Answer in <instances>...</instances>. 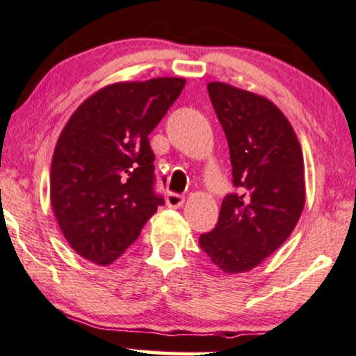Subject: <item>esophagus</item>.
<instances>
[{
	"instance_id": "1",
	"label": "esophagus",
	"mask_w": 356,
	"mask_h": 356,
	"mask_svg": "<svg viewBox=\"0 0 356 356\" xmlns=\"http://www.w3.org/2000/svg\"><path fill=\"white\" fill-rule=\"evenodd\" d=\"M184 202H186V198H184V195H179V193L170 192L165 195V203H168L169 208H181Z\"/></svg>"
}]
</instances>
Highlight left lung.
Segmentation results:
<instances>
[{
  "mask_svg": "<svg viewBox=\"0 0 356 356\" xmlns=\"http://www.w3.org/2000/svg\"><path fill=\"white\" fill-rule=\"evenodd\" d=\"M229 145L233 184L200 248L227 275L244 273L293 233L306 202L305 161L291 123L267 97L226 83H208Z\"/></svg>",
  "mask_w": 356,
  "mask_h": 356,
  "instance_id": "1",
  "label": "left lung"
}]
</instances>
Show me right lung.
Masks as SVG:
<instances>
[{"label":"right lung","instance_id":"obj_1","mask_svg":"<svg viewBox=\"0 0 356 356\" xmlns=\"http://www.w3.org/2000/svg\"><path fill=\"white\" fill-rule=\"evenodd\" d=\"M184 86V78L108 84L66 122L51 159L50 202L83 259L115 262L164 203L154 193L148 135Z\"/></svg>","mask_w":356,"mask_h":356}]
</instances>
